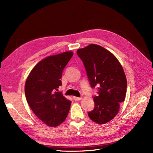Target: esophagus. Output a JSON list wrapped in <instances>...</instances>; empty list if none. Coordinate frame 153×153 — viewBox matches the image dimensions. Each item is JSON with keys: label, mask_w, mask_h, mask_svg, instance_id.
Here are the masks:
<instances>
[{"label": "esophagus", "mask_w": 153, "mask_h": 153, "mask_svg": "<svg viewBox=\"0 0 153 153\" xmlns=\"http://www.w3.org/2000/svg\"><path fill=\"white\" fill-rule=\"evenodd\" d=\"M73 99H74V100H75V101H79V100H82V98H79V97H75V96H74V97H73Z\"/></svg>", "instance_id": "1"}]
</instances>
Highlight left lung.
I'll use <instances>...</instances> for the list:
<instances>
[{"label": "left lung", "instance_id": "obj_1", "mask_svg": "<svg viewBox=\"0 0 153 153\" xmlns=\"http://www.w3.org/2000/svg\"><path fill=\"white\" fill-rule=\"evenodd\" d=\"M76 53L84 63L91 87H98L94 108L88 112L89 118L103 124L111 121L119 110L120 103L126 97L127 81L117 59L108 50L91 44L78 49Z\"/></svg>", "mask_w": 153, "mask_h": 153}]
</instances>
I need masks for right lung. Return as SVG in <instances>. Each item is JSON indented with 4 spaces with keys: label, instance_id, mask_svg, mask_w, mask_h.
<instances>
[{
    "label": "right lung",
    "instance_id": "1",
    "mask_svg": "<svg viewBox=\"0 0 153 153\" xmlns=\"http://www.w3.org/2000/svg\"><path fill=\"white\" fill-rule=\"evenodd\" d=\"M73 55L72 52L48 56L36 64L27 77L25 97L30 108L41 121L56 127L66 119L71 101L58 92L62 85L64 68Z\"/></svg>",
    "mask_w": 153,
    "mask_h": 153
}]
</instances>
